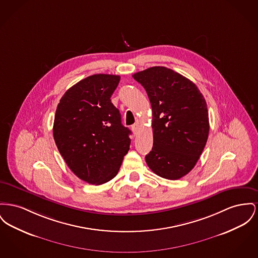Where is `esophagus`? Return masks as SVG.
<instances>
[{"instance_id":"obj_1","label":"esophagus","mask_w":258,"mask_h":258,"mask_svg":"<svg viewBox=\"0 0 258 258\" xmlns=\"http://www.w3.org/2000/svg\"><path fill=\"white\" fill-rule=\"evenodd\" d=\"M139 127H140V124L137 122V123H135V124H133L132 125V130H133V132H134V134L135 135H137V132L139 131Z\"/></svg>"}]
</instances>
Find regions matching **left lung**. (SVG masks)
<instances>
[{"label":"left lung","mask_w":258,"mask_h":258,"mask_svg":"<svg viewBox=\"0 0 258 258\" xmlns=\"http://www.w3.org/2000/svg\"><path fill=\"white\" fill-rule=\"evenodd\" d=\"M133 77L151 103L153 148L146 163L157 175L179 179L195 167L207 144L210 122L204 95L193 82L167 67Z\"/></svg>","instance_id":"8db88e82"}]
</instances>
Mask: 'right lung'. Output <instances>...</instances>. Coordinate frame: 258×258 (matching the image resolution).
I'll return each instance as SVG.
<instances>
[{
  "label": "right lung",
  "mask_w": 258,
  "mask_h": 258,
  "mask_svg": "<svg viewBox=\"0 0 258 258\" xmlns=\"http://www.w3.org/2000/svg\"><path fill=\"white\" fill-rule=\"evenodd\" d=\"M121 77L95 74L64 93L56 108L53 138L80 179L100 185L113 179L130 150L132 132L111 102Z\"/></svg>",
  "instance_id": "add662e5"
}]
</instances>
